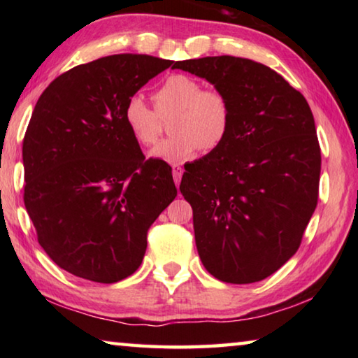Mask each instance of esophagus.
<instances>
[{"instance_id": "34e87169", "label": "esophagus", "mask_w": 358, "mask_h": 358, "mask_svg": "<svg viewBox=\"0 0 358 358\" xmlns=\"http://www.w3.org/2000/svg\"><path fill=\"white\" fill-rule=\"evenodd\" d=\"M172 175H173L175 185H180L181 175H183V167H181L180 164H173V166H172Z\"/></svg>"}]
</instances>
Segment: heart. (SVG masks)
<instances>
[{"mask_svg": "<svg viewBox=\"0 0 358 358\" xmlns=\"http://www.w3.org/2000/svg\"><path fill=\"white\" fill-rule=\"evenodd\" d=\"M155 108L138 96L126 101L123 120L137 143L151 147L162 132V120H169L172 137L162 141L151 156L166 162H178L196 155L215 151L226 142L232 124V107L221 90L203 88L196 77L171 74L153 92Z\"/></svg>", "mask_w": 358, "mask_h": 358, "instance_id": "heart-1", "label": "heart"}]
</instances>
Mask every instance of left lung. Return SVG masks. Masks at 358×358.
<instances>
[{"label":"left lung","instance_id":"1","mask_svg":"<svg viewBox=\"0 0 358 358\" xmlns=\"http://www.w3.org/2000/svg\"><path fill=\"white\" fill-rule=\"evenodd\" d=\"M172 68L207 78L232 107L226 142L181 178L199 256L220 281H262L299 250L317 205L311 108L286 78L252 59L205 57Z\"/></svg>","mask_w":358,"mask_h":358}]
</instances>
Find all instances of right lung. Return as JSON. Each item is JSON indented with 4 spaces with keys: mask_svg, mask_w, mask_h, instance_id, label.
<instances>
[{
    "mask_svg": "<svg viewBox=\"0 0 358 358\" xmlns=\"http://www.w3.org/2000/svg\"><path fill=\"white\" fill-rule=\"evenodd\" d=\"M169 59L121 53L76 66L41 94L23 138V201L59 268L110 284L141 266L151 224L177 187L172 167L145 159L123 120L126 101Z\"/></svg>",
    "mask_w": 358,
    "mask_h": 358,
    "instance_id": "obj_1",
    "label": "right lung"
}]
</instances>
